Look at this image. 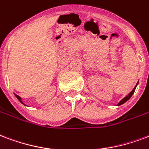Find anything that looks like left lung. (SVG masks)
<instances>
[{
  "mask_svg": "<svg viewBox=\"0 0 149 149\" xmlns=\"http://www.w3.org/2000/svg\"><path fill=\"white\" fill-rule=\"evenodd\" d=\"M137 84H138V83H137ZM137 84H136V85H137ZM136 85L135 86V88H134L133 89V91H131L130 93V94L128 95L127 96H125V98H124V99H122V100H121V101H120L119 102H118V106L122 105V104H123V103H125V102H126V101H128V100H130V99L131 96L133 95V93H134V91H135V89H136Z\"/></svg>",
  "mask_w": 149,
  "mask_h": 149,
  "instance_id": "obj_1",
  "label": "left lung"
}]
</instances>
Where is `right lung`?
<instances>
[{
    "mask_svg": "<svg viewBox=\"0 0 149 149\" xmlns=\"http://www.w3.org/2000/svg\"><path fill=\"white\" fill-rule=\"evenodd\" d=\"M15 95H16V98H17V99H18L19 101V102H22V103H23V102H22V100H21V98H20V97L19 96V95H16V94H15Z\"/></svg>",
    "mask_w": 149,
    "mask_h": 149,
    "instance_id": "add662e5",
    "label": "right lung"
}]
</instances>
